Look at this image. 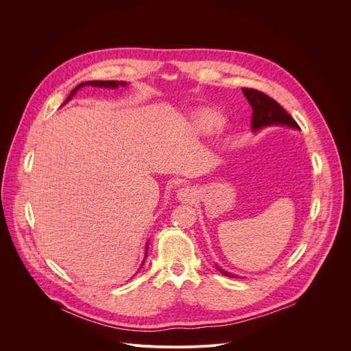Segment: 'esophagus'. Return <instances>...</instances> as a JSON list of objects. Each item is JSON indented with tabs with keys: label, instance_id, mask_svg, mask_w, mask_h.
Returning a JSON list of instances; mask_svg holds the SVG:
<instances>
[{
	"label": "esophagus",
	"instance_id": "1",
	"mask_svg": "<svg viewBox=\"0 0 351 351\" xmlns=\"http://www.w3.org/2000/svg\"><path fill=\"white\" fill-rule=\"evenodd\" d=\"M194 197H195V191L191 187H189V186L180 187L176 191V198L179 199V202H182V203H190V202H193Z\"/></svg>",
	"mask_w": 351,
	"mask_h": 351
}]
</instances>
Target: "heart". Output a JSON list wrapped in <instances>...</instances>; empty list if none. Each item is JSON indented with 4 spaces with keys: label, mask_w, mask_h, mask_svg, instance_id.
<instances>
[{
    "label": "heart",
    "mask_w": 351,
    "mask_h": 351,
    "mask_svg": "<svg viewBox=\"0 0 351 351\" xmlns=\"http://www.w3.org/2000/svg\"><path fill=\"white\" fill-rule=\"evenodd\" d=\"M191 126L198 136H214L225 126V118L214 108H198L191 115Z\"/></svg>",
    "instance_id": "obj_1"
}]
</instances>
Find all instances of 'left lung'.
I'll return each mask as SVG.
<instances>
[{
    "instance_id": "8db88e82",
    "label": "left lung",
    "mask_w": 351,
    "mask_h": 351,
    "mask_svg": "<svg viewBox=\"0 0 351 351\" xmlns=\"http://www.w3.org/2000/svg\"><path fill=\"white\" fill-rule=\"evenodd\" d=\"M241 90L244 97L247 98L248 104L253 108L252 128L254 132H258L268 126H287L295 130L300 129L295 121L283 110V107H280V104L275 101L274 98L254 88H241ZM215 267L225 276L237 278L234 274H230L218 265Z\"/></svg>"
}]
</instances>
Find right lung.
<instances>
[{"instance_id": "right-lung-1", "label": "right lung", "mask_w": 351, "mask_h": 351, "mask_svg": "<svg viewBox=\"0 0 351 351\" xmlns=\"http://www.w3.org/2000/svg\"><path fill=\"white\" fill-rule=\"evenodd\" d=\"M84 86L104 87V88H118V87H126L128 83H126V82H118V80H90V82H83V83L77 84V86L71 91L69 97L66 98V101H65L62 106H65L68 101H71L72 97L77 93V90H80V88L84 87ZM147 250H148V243H147V245H145V256H144V260H143V263H141V265H140L138 269H141V267H143V264H144V261H145V258H147Z\"/></svg>"}]
</instances>
